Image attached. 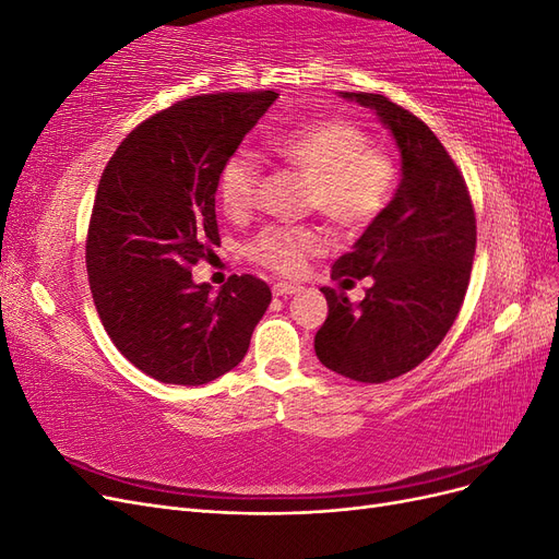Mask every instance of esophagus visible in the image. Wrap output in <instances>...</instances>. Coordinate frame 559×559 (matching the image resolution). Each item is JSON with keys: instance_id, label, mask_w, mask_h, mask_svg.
I'll list each match as a JSON object with an SVG mask.
<instances>
[{"instance_id": "34e87169", "label": "esophagus", "mask_w": 559, "mask_h": 559, "mask_svg": "<svg viewBox=\"0 0 559 559\" xmlns=\"http://www.w3.org/2000/svg\"><path fill=\"white\" fill-rule=\"evenodd\" d=\"M298 292H300V286H298V284H289V282H277V284L273 286V296H277V298L294 296V294H298Z\"/></svg>"}]
</instances>
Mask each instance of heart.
<instances>
[{
	"label": "heart",
	"mask_w": 559,
	"mask_h": 559,
	"mask_svg": "<svg viewBox=\"0 0 559 559\" xmlns=\"http://www.w3.org/2000/svg\"><path fill=\"white\" fill-rule=\"evenodd\" d=\"M270 151L310 179L308 202L337 228H361L384 210L396 170L384 151L368 146L366 132L347 121H312L280 134ZM259 158L238 151L218 175V202L230 218H245L257 202ZM321 249L314 228L267 226L251 245V257L294 275Z\"/></svg>",
	"instance_id": "b5f03b06"
}]
</instances>
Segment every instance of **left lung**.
I'll use <instances>...</instances> for the list:
<instances>
[{
	"label": "left lung",
	"mask_w": 559,
	"mask_h": 559,
	"mask_svg": "<svg viewBox=\"0 0 559 559\" xmlns=\"http://www.w3.org/2000/svg\"><path fill=\"white\" fill-rule=\"evenodd\" d=\"M376 111L401 154L394 198L370 222L331 277H373L364 300L324 286L329 317L314 335L317 359L357 382H386L441 345L464 302L476 253V214L464 177L436 134L376 93H341Z\"/></svg>",
	"instance_id": "1"
}]
</instances>
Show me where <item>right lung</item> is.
<instances>
[{
    "mask_svg": "<svg viewBox=\"0 0 559 559\" xmlns=\"http://www.w3.org/2000/svg\"><path fill=\"white\" fill-rule=\"evenodd\" d=\"M277 97L181 99L134 128L99 179L86 242L91 294L118 352L158 382L198 386L228 373L273 298L251 275H233L212 296L191 265L218 245V175Z\"/></svg>",
    "mask_w": 559,
    "mask_h": 559,
    "instance_id": "right-lung-1",
    "label": "right lung"
}]
</instances>
